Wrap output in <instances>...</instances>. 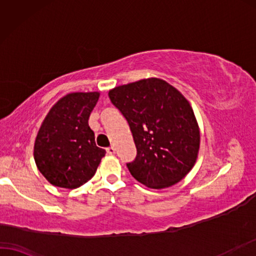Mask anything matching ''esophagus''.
Here are the masks:
<instances>
[{
  "instance_id": "obj_1",
  "label": "esophagus",
  "mask_w": 256,
  "mask_h": 256,
  "mask_svg": "<svg viewBox=\"0 0 256 256\" xmlns=\"http://www.w3.org/2000/svg\"><path fill=\"white\" fill-rule=\"evenodd\" d=\"M106 152H108L110 156H114V154H116V148H114V146H111V148H106Z\"/></svg>"
}]
</instances>
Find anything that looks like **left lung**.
Here are the masks:
<instances>
[{
	"label": "left lung",
	"mask_w": 256,
	"mask_h": 256,
	"mask_svg": "<svg viewBox=\"0 0 256 256\" xmlns=\"http://www.w3.org/2000/svg\"><path fill=\"white\" fill-rule=\"evenodd\" d=\"M108 97L130 125L137 156L128 164L132 176L148 188H168L193 168L200 128L190 102L162 78L119 85Z\"/></svg>",
	"instance_id": "left-lung-1"
}]
</instances>
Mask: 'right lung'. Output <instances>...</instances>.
Instances as JSON below:
<instances>
[{"mask_svg":"<svg viewBox=\"0 0 256 256\" xmlns=\"http://www.w3.org/2000/svg\"><path fill=\"white\" fill-rule=\"evenodd\" d=\"M100 94L70 92L52 105L37 132L34 159L51 185L74 190L97 171L105 150L94 142L88 117Z\"/></svg>","mask_w":256,"mask_h":256,"instance_id":"add662e5","label":"right lung"}]
</instances>
